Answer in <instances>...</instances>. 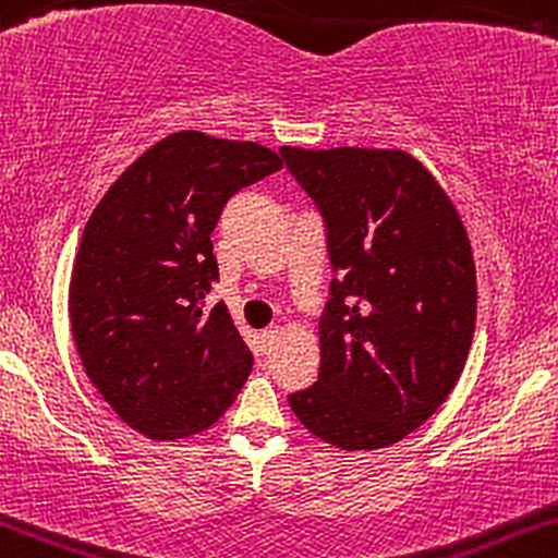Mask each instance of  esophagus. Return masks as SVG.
<instances>
[{
  "label": "esophagus",
  "instance_id": "obj_1",
  "mask_svg": "<svg viewBox=\"0 0 558 558\" xmlns=\"http://www.w3.org/2000/svg\"><path fill=\"white\" fill-rule=\"evenodd\" d=\"M279 336H281V330L277 325H271V327H266V330L260 332V341H263V349H268V352H271V347L274 343L279 341Z\"/></svg>",
  "mask_w": 558,
  "mask_h": 558
}]
</instances>
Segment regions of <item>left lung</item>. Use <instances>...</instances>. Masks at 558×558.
<instances>
[{"label":"left lung","instance_id":"left-lung-1","mask_svg":"<svg viewBox=\"0 0 558 558\" xmlns=\"http://www.w3.org/2000/svg\"><path fill=\"white\" fill-rule=\"evenodd\" d=\"M279 153L325 217L338 274L319 319V378L290 408L336 449H384L438 411L468 363L478 303L468 231L403 150Z\"/></svg>","mask_w":558,"mask_h":558}]
</instances>
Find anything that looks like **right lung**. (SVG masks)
Returning a JSON list of instances; mask_svg holds the SVG:
<instances>
[{
  "label": "right lung",
  "mask_w": 558,
  "mask_h": 558,
  "mask_svg": "<svg viewBox=\"0 0 558 558\" xmlns=\"http://www.w3.org/2000/svg\"><path fill=\"white\" fill-rule=\"evenodd\" d=\"M281 169L255 142L201 131L145 150L85 222L69 281V322L90 384L150 440L209 429L239 398L252 352L226 303L211 231L241 187Z\"/></svg>",
  "instance_id": "add662e5"
}]
</instances>
